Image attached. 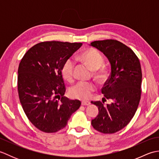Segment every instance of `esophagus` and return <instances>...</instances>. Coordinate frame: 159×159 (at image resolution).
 Returning <instances> with one entry per match:
<instances>
[{
	"label": "esophagus",
	"mask_w": 159,
	"mask_h": 159,
	"mask_svg": "<svg viewBox=\"0 0 159 159\" xmlns=\"http://www.w3.org/2000/svg\"><path fill=\"white\" fill-rule=\"evenodd\" d=\"M91 104V102L89 101H85V100H83L81 102V104L83 106H87V105H89Z\"/></svg>",
	"instance_id": "1"
}]
</instances>
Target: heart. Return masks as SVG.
Here are the masks:
<instances>
[{
  "mask_svg": "<svg viewBox=\"0 0 159 159\" xmlns=\"http://www.w3.org/2000/svg\"><path fill=\"white\" fill-rule=\"evenodd\" d=\"M84 62H85L93 70H98L104 62L102 55L93 48H89L82 52L80 56ZM61 74L63 79L69 82H72L74 79V61L72 59L66 61L61 68ZM97 79L100 82H105L108 74L106 70L102 69L95 74ZM96 84L92 81H79L70 87L69 93L73 98L87 100L96 90Z\"/></svg>",
  "mask_w": 159,
  "mask_h": 159,
  "instance_id": "heart-1",
  "label": "heart"
}]
</instances>
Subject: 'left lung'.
<instances>
[{"instance_id": "obj_1", "label": "left lung", "mask_w": 159, "mask_h": 159, "mask_svg": "<svg viewBox=\"0 0 159 159\" xmlns=\"http://www.w3.org/2000/svg\"><path fill=\"white\" fill-rule=\"evenodd\" d=\"M90 46L103 52L111 66L109 79L101 89L103 99L92 101L99 110L92 120L94 129L104 134H113L127 126L135 114L141 93V72L139 58L133 50L116 39L94 41Z\"/></svg>"}]
</instances>
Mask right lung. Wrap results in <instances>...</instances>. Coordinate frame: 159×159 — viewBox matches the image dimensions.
I'll list each match as a JSON object with an SVG mask.
<instances>
[{
    "label": "right lung",
    "mask_w": 159,
    "mask_h": 159,
    "mask_svg": "<svg viewBox=\"0 0 159 159\" xmlns=\"http://www.w3.org/2000/svg\"><path fill=\"white\" fill-rule=\"evenodd\" d=\"M82 44L40 42L25 54L19 64L20 103L29 121L39 130L52 133L63 129L81 104L80 100L63 96L66 89L61 68Z\"/></svg>",
    "instance_id": "right-lung-1"
}]
</instances>
